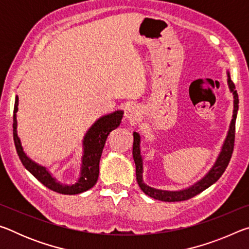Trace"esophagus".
<instances>
[{
    "label": "esophagus",
    "mask_w": 249,
    "mask_h": 249,
    "mask_svg": "<svg viewBox=\"0 0 249 249\" xmlns=\"http://www.w3.org/2000/svg\"><path fill=\"white\" fill-rule=\"evenodd\" d=\"M125 119L129 121H135L140 116V108H138L137 105L135 104H129L128 107L125 108Z\"/></svg>",
    "instance_id": "obj_1"
}]
</instances>
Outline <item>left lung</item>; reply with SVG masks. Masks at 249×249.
<instances>
[{
  "instance_id": "8db88e82",
  "label": "left lung",
  "mask_w": 249,
  "mask_h": 249,
  "mask_svg": "<svg viewBox=\"0 0 249 249\" xmlns=\"http://www.w3.org/2000/svg\"><path fill=\"white\" fill-rule=\"evenodd\" d=\"M227 73V86H229L230 92L233 94V115H231V120L230 123L229 130H227L226 137L224 142H223L221 151L218 153L217 157L214 161L213 166L210 168V170L202 177L200 180H197L189 187L181 189V190H160V189H156L153 187H149L148 184L144 182V178H142V174H144V158L142 155V136L140 133L134 132V144H133V158L135 161V166H136V180L137 183L142 189V191L145 195L149 196L150 197H154L156 200L165 201V202H178V201H184L188 199H191L196 195H199L205 189L211 187L213 183L220 179V177L225 171L227 165H229L230 159L231 157V153H233L234 148V140H235V123L236 117H237L238 112V95L237 92L235 90L234 83L231 82V75L229 70L226 71Z\"/></svg>"
}]
</instances>
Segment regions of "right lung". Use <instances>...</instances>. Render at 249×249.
I'll list each match as a JSON object with an SVG mask.
<instances>
[{
	"mask_svg": "<svg viewBox=\"0 0 249 249\" xmlns=\"http://www.w3.org/2000/svg\"><path fill=\"white\" fill-rule=\"evenodd\" d=\"M18 111V96L16 95L13 115V135L16 151H18V155L23 166L45 187H47L54 192L62 193V195H78V193H82L93 187L99 178L100 159L105 142H107L108 134L120 126L124 114L123 109H117V111L109 113V114L101 116L84 134L81 142L82 156L81 163H80L79 178L72 184H66L62 183L61 181H58L47 167L34 161L25 153L18 133V114H16Z\"/></svg>",
	"mask_w": 249,
	"mask_h": 249,
	"instance_id": "obj_1",
	"label": "right lung"
}]
</instances>
